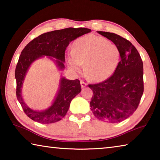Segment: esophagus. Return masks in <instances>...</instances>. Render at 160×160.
Here are the masks:
<instances>
[{
	"mask_svg": "<svg viewBox=\"0 0 160 160\" xmlns=\"http://www.w3.org/2000/svg\"><path fill=\"white\" fill-rule=\"evenodd\" d=\"M80 85H81V87H82V88H85L87 86V83L84 82V81H80Z\"/></svg>",
	"mask_w": 160,
	"mask_h": 160,
	"instance_id": "obj_1",
	"label": "esophagus"
}]
</instances>
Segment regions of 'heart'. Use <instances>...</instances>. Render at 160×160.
Returning a JSON list of instances; mask_svg holds the SVG:
<instances>
[{"mask_svg":"<svg viewBox=\"0 0 160 160\" xmlns=\"http://www.w3.org/2000/svg\"><path fill=\"white\" fill-rule=\"evenodd\" d=\"M120 58V51L114 44L104 37L90 34L75 41L66 59L70 68L76 72L82 70L85 63V71L88 77L100 82L114 72Z\"/></svg>","mask_w":160,"mask_h":160,"instance_id":"heart-1","label":"heart"}]
</instances>
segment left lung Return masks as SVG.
<instances>
[{"label": "left lung", "mask_w": 160, "mask_h": 160, "mask_svg": "<svg viewBox=\"0 0 160 160\" xmlns=\"http://www.w3.org/2000/svg\"><path fill=\"white\" fill-rule=\"evenodd\" d=\"M118 48L121 61L113 74L102 82L89 85L93 92L90 107L99 120L118 123L137 109L144 91L143 63L128 40L107 32H97Z\"/></svg>", "instance_id": "obj_1"}]
</instances>
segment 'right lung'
Masks as SVG:
<instances>
[{
	"instance_id": "obj_1",
	"label": "right lung",
	"mask_w": 160,
	"mask_h": 160,
	"mask_svg": "<svg viewBox=\"0 0 160 160\" xmlns=\"http://www.w3.org/2000/svg\"><path fill=\"white\" fill-rule=\"evenodd\" d=\"M90 32L91 29L84 28H69L48 32L32 40L22 51L15 72L17 82L16 95L29 118L41 123L57 122L66 116L72 99L81 91L79 80H68L63 77L61 78L57 95L51 106L42 112L32 110L24 102L22 97L23 81L29 66L37 59L48 56L57 59L55 61L56 66L60 70H63L65 51L70 42Z\"/></svg>"
}]
</instances>
